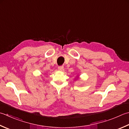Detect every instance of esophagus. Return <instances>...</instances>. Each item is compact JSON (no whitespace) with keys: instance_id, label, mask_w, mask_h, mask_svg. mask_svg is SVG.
I'll use <instances>...</instances> for the list:
<instances>
[{"instance_id":"obj_1","label":"esophagus","mask_w":129,"mask_h":129,"mask_svg":"<svg viewBox=\"0 0 129 129\" xmlns=\"http://www.w3.org/2000/svg\"><path fill=\"white\" fill-rule=\"evenodd\" d=\"M63 69H64V67H58V70H59V71H62Z\"/></svg>"}]
</instances>
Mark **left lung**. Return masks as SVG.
<instances>
[{
	"instance_id": "1",
	"label": "left lung",
	"mask_w": 129,
	"mask_h": 129,
	"mask_svg": "<svg viewBox=\"0 0 129 129\" xmlns=\"http://www.w3.org/2000/svg\"><path fill=\"white\" fill-rule=\"evenodd\" d=\"M79 75H77V77H76V80L77 79H79Z\"/></svg>"
}]
</instances>
